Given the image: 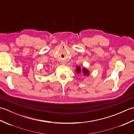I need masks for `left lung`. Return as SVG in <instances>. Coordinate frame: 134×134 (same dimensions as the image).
Instances as JSON below:
<instances>
[{"mask_svg": "<svg viewBox=\"0 0 134 134\" xmlns=\"http://www.w3.org/2000/svg\"><path fill=\"white\" fill-rule=\"evenodd\" d=\"M76 72L77 74H80V73H82L84 75V76H89V71L87 69H85V68H83L82 70H81V69L79 66H77L76 68Z\"/></svg>", "mask_w": 134, "mask_h": 134, "instance_id": "left-lung-1", "label": "left lung"}]
</instances>
